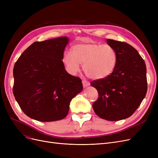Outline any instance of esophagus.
<instances>
[{
    "mask_svg": "<svg viewBox=\"0 0 158 158\" xmlns=\"http://www.w3.org/2000/svg\"><path fill=\"white\" fill-rule=\"evenodd\" d=\"M82 84H83V86L85 88V87H87L88 86V85H89V82H88V81L85 80H82Z\"/></svg>",
    "mask_w": 158,
    "mask_h": 158,
    "instance_id": "34e87169",
    "label": "esophagus"
}]
</instances>
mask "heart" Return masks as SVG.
Listing matches in <instances>:
<instances>
[{
  "label": "heart",
  "instance_id": "1",
  "mask_svg": "<svg viewBox=\"0 0 158 158\" xmlns=\"http://www.w3.org/2000/svg\"><path fill=\"white\" fill-rule=\"evenodd\" d=\"M63 62L71 74H75L83 64V70L89 78L102 80L114 71L117 62V53L109 45L94 43L78 44L71 51L64 52Z\"/></svg>",
  "mask_w": 158,
  "mask_h": 158
}]
</instances>
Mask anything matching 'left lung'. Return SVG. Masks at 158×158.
<instances>
[{"mask_svg":"<svg viewBox=\"0 0 158 158\" xmlns=\"http://www.w3.org/2000/svg\"><path fill=\"white\" fill-rule=\"evenodd\" d=\"M107 42L115 51L117 62L107 78L91 82L99 95L93 109L100 118L117 121L131 117L145 98L146 66L132 46L113 40L107 39Z\"/></svg>","mask_w":158,"mask_h":158,"instance_id":"8db88e82","label":"left lung"}]
</instances>
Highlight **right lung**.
<instances>
[{
  "label": "right lung",
  "mask_w": 158,
  "mask_h": 158,
  "mask_svg": "<svg viewBox=\"0 0 158 158\" xmlns=\"http://www.w3.org/2000/svg\"><path fill=\"white\" fill-rule=\"evenodd\" d=\"M67 37L34 42L13 69V94L27 116L41 122L61 120L71 100L82 92V80L66 71L63 62Z\"/></svg>",
  "instance_id": "obj_1"
}]
</instances>
